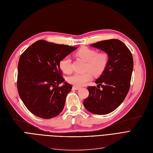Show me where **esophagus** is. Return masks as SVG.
<instances>
[{
  "mask_svg": "<svg viewBox=\"0 0 153 153\" xmlns=\"http://www.w3.org/2000/svg\"><path fill=\"white\" fill-rule=\"evenodd\" d=\"M80 88H81L79 86H73V87H72V89H75V90H78V89H79Z\"/></svg>",
  "mask_w": 153,
  "mask_h": 153,
  "instance_id": "esophagus-1",
  "label": "esophagus"
}]
</instances>
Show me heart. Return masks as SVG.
<instances>
[{"mask_svg":"<svg viewBox=\"0 0 153 153\" xmlns=\"http://www.w3.org/2000/svg\"><path fill=\"white\" fill-rule=\"evenodd\" d=\"M76 55L86 61V69L88 70L84 73H75L68 78L70 83L76 86H82L92 80V72L97 76L101 74L108 64V58L106 53H97L88 47L81 48L77 51ZM59 67L65 74L71 72V60L69 56H65L60 60Z\"/></svg>","mask_w":153,"mask_h":153,"instance_id":"1","label":"heart"}]
</instances>
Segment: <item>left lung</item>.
I'll use <instances>...</instances> for the list:
<instances>
[{
  "mask_svg": "<svg viewBox=\"0 0 153 153\" xmlns=\"http://www.w3.org/2000/svg\"><path fill=\"white\" fill-rule=\"evenodd\" d=\"M91 46L104 51L108 60L105 71L95 81L97 87L88 88L89 94L83 104L92 114L106 115L118 108L126 97L133 71V58L126 45L117 39L98 42Z\"/></svg>",
  "mask_w": 153,
  "mask_h": 153,
  "instance_id": "1",
  "label": "left lung"
}]
</instances>
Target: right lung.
<instances>
[{"label": "right lung", "instance_id": "obj_1", "mask_svg": "<svg viewBox=\"0 0 153 153\" xmlns=\"http://www.w3.org/2000/svg\"><path fill=\"white\" fill-rule=\"evenodd\" d=\"M77 47L38 40L22 53L18 66L19 97L33 114L45 119L58 116L72 88L62 77L59 62ZM63 82L62 87H59Z\"/></svg>", "mask_w": 153, "mask_h": 153}]
</instances>
